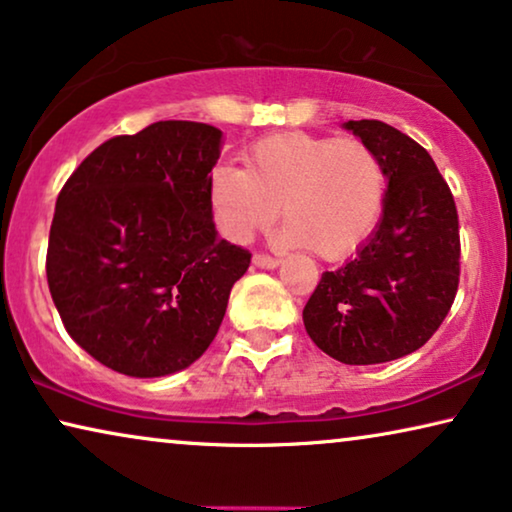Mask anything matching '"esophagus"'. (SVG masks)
Wrapping results in <instances>:
<instances>
[{
    "instance_id": "1",
    "label": "esophagus",
    "mask_w": 512,
    "mask_h": 512,
    "mask_svg": "<svg viewBox=\"0 0 512 512\" xmlns=\"http://www.w3.org/2000/svg\"><path fill=\"white\" fill-rule=\"evenodd\" d=\"M254 265L263 270H275L279 265V258L268 256V254H254Z\"/></svg>"
}]
</instances>
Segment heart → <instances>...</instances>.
Masks as SVG:
<instances>
[{
	"mask_svg": "<svg viewBox=\"0 0 512 512\" xmlns=\"http://www.w3.org/2000/svg\"><path fill=\"white\" fill-rule=\"evenodd\" d=\"M247 170L214 167L209 202L228 235L244 240L284 212V242L324 261L354 254L373 235L387 202V170L368 142L277 132L244 156Z\"/></svg>",
	"mask_w": 512,
	"mask_h": 512,
	"instance_id": "1",
	"label": "heart"
}]
</instances>
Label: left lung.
<instances>
[{"instance_id":"8db88e82","label":"left lung","mask_w":512,"mask_h":512,"mask_svg":"<svg viewBox=\"0 0 512 512\" xmlns=\"http://www.w3.org/2000/svg\"><path fill=\"white\" fill-rule=\"evenodd\" d=\"M387 170V202L352 261L324 272L303 310L321 352L347 366L401 359L424 345L459 286V216L424 146L382 121H347Z\"/></svg>"}]
</instances>
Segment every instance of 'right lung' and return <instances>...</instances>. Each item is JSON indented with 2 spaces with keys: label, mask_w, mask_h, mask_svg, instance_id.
Returning <instances> with one entry per match:
<instances>
[{
  "label": "right lung",
  "mask_w": 512,
  "mask_h": 512,
  "mask_svg": "<svg viewBox=\"0 0 512 512\" xmlns=\"http://www.w3.org/2000/svg\"><path fill=\"white\" fill-rule=\"evenodd\" d=\"M221 144L214 125L158 121L97 146L62 186L48 289L76 345L116 373L163 377L198 361L249 268L212 221Z\"/></svg>",
  "instance_id": "obj_1"
}]
</instances>
